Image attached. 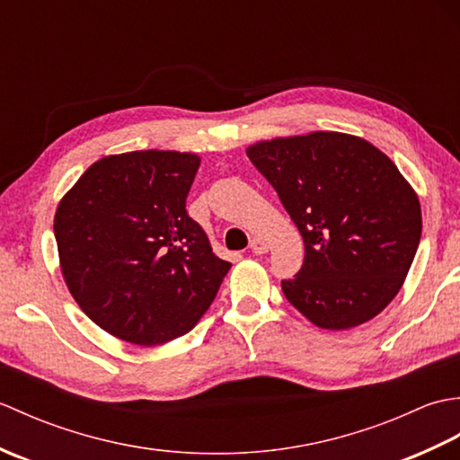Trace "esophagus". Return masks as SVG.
<instances>
[{
    "mask_svg": "<svg viewBox=\"0 0 460 460\" xmlns=\"http://www.w3.org/2000/svg\"><path fill=\"white\" fill-rule=\"evenodd\" d=\"M251 251L255 252V255H262V252H267L269 251L267 241L262 237H252L251 239Z\"/></svg>",
    "mask_w": 460,
    "mask_h": 460,
    "instance_id": "obj_1",
    "label": "esophagus"
}]
</instances>
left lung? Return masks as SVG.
<instances>
[{
  "mask_svg": "<svg viewBox=\"0 0 460 460\" xmlns=\"http://www.w3.org/2000/svg\"><path fill=\"white\" fill-rule=\"evenodd\" d=\"M305 239V262L282 280L312 324L348 330L377 316L403 287L421 239V205L374 144L341 132L272 138L247 148Z\"/></svg>",
  "mask_w": 460,
  "mask_h": 460,
  "instance_id": "1",
  "label": "left lung"
}]
</instances>
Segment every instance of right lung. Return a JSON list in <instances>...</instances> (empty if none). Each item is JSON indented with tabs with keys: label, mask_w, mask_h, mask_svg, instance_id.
Instances as JSON below:
<instances>
[{
	"label": "right lung",
	"mask_w": 460,
	"mask_h": 460,
	"mask_svg": "<svg viewBox=\"0 0 460 460\" xmlns=\"http://www.w3.org/2000/svg\"><path fill=\"white\" fill-rule=\"evenodd\" d=\"M199 164L173 150L106 155L58 201L53 229L68 292L130 344L188 334L231 269L185 211Z\"/></svg>",
	"instance_id": "1"
}]
</instances>
